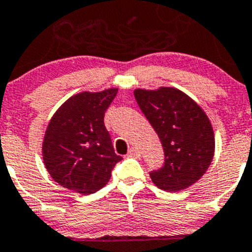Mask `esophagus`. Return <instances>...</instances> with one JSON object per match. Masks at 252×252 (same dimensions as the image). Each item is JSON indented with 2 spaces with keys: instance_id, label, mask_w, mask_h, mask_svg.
<instances>
[{
  "instance_id": "esophagus-1",
  "label": "esophagus",
  "mask_w": 252,
  "mask_h": 252,
  "mask_svg": "<svg viewBox=\"0 0 252 252\" xmlns=\"http://www.w3.org/2000/svg\"><path fill=\"white\" fill-rule=\"evenodd\" d=\"M128 157H133V158H139L140 150L138 148H131L128 153Z\"/></svg>"
}]
</instances>
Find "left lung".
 I'll use <instances>...</instances> for the list:
<instances>
[{
	"label": "left lung",
	"mask_w": 252,
	"mask_h": 252,
	"mask_svg": "<svg viewBox=\"0 0 252 252\" xmlns=\"http://www.w3.org/2000/svg\"><path fill=\"white\" fill-rule=\"evenodd\" d=\"M134 97L158 134L165 155L163 168L150 173L165 191H179L200 179L215 153L213 126L203 108L173 87L138 88Z\"/></svg>",
	"instance_id": "1"
}]
</instances>
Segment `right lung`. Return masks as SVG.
Segmentation results:
<instances>
[{
	"label": "right lung",
	"mask_w": 252,
	"mask_h": 252,
	"mask_svg": "<svg viewBox=\"0 0 252 252\" xmlns=\"http://www.w3.org/2000/svg\"><path fill=\"white\" fill-rule=\"evenodd\" d=\"M117 93L118 88L74 94L51 118L42 157L47 171L61 187L89 195L109 182L122 157L114 153L104 113Z\"/></svg>",
	"instance_id": "add662e5"
}]
</instances>
